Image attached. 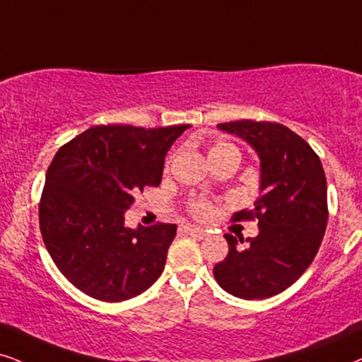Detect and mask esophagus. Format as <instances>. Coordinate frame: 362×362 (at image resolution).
<instances>
[{
    "label": "esophagus",
    "instance_id": "34e87169",
    "mask_svg": "<svg viewBox=\"0 0 362 362\" xmlns=\"http://www.w3.org/2000/svg\"><path fill=\"white\" fill-rule=\"evenodd\" d=\"M182 231L187 233V234H191V236H194V238H198V239H206V238H208V233L203 231V229H199V228H194V226H182Z\"/></svg>",
    "mask_w": 362,
    "mask_h": 362
}]
</instances>
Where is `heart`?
I'll use <instances>...</instances> for the list:
<instances>
[{"instance_id":"b5f03b06","label":"heart","mask_w":362,"mask_h":362,"mask_svg":"<svg viewBox=\"0 0 362 362\" xmlns=\"http://www.w3.org/2000/svg\"><path fill=\"white\" fill-rule=\"evenodd\" d=\"M228 156L241 158L239 149L231 143L219 141V143H216L209 148V161L228 158ZM189 213L192 214V218L199 219V221H208V219H211V216H213L214 209H213V204L208 203L206 199H192L189 203Z\"/></svg>"}]
</instances>
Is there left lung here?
Segmentation results:
<instances>
[{"instance_id": "left-lung-1", "label": "left lung", "mask_w": 362, "mask_h": 362, "mask_svg": "<svg viewBox=\"0 0 362 362\" xmlns=\"http://www.w3.org/2000/svg\"><path fill=\"white\" fill-rule=\"evenodd\" d=\"M218 128L255 148L261 186L255 209L233 218L257 219L259 234L247 239L246 250H238V239L224 234L229 252L214 266V278L236 298H271L301 278L317 255L327 226L325 170L313 148L284 124L241 119Z\"/></svg>"}]
</instances>
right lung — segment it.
<instances>
[{
    "instance_id": "add662e5",
    "label": "right lung",
    "mask_w": 362,
    "mask_h": 362,
    "mask_svg": "<svg viewBox=\"0 0 362 362\" xmlns=\"http://www.w3.org/2000/svg\"><path fill=\"white\" fill-rule=\"evenodd\" d=\"M189 124L95 126L54 154L40 201L51 259L81 293L121 303L151 288L166 264L176 224L126 228L124 213L159 186L164 158Z\"/></svg>"
}]
</instances>
